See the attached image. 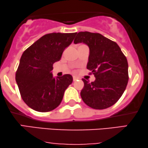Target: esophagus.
<instances>
[{
  "mask_svg": "<svg viewBox=\"0 0 148 148\" xmlns=\"http://www.w3.org/2000/svg\"><path fill=\"white\" fill-rule=\"evenodd\" d=\"M73 81L74 82H75L76 81V80L77 79H78V77H76V76H73Z\"/></svg>",
  "mask_w": 148,
  "mask_h": 148,
  "instance_id": "34e87169",
  "label": "esophagus"
}]
</instances>
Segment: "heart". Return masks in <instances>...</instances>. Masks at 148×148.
Returning a JSON list of instances; mask_svg holds the SVG:
<instances>
[{
	"label": "heart",
	"instance_id": "b5f03b06",
	"mask_svg": "<svg viewBox=\"0 0 148 148\" xmlns=\"http://www.w3.org/2000/svg\"><path fill=\"white\" fill-rule=\"evenodd\" d=\"M81 45H79V46H81Z\"/></svg>",
	"mask_w": 148,
	"mask_h": 148
}]
</instances>
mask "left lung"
<instances>
[{"instance_id": "1", "label": "left lung", "mask_w": 148, "mask_h": 148, "mask_svg": "<svg viewBox=\"0 0 148 148\" xmlns=\"http://www.w3.org/2000/svg\"><path fill=\"white\" fill-rule=\"evenodd\" d=\"M74 43H84L89 47L87 69L96 77L93 82L82 79L84 86L80 95L83 101L95 109L114 105L123 95L128 84L126 56L116 42L99 33L79 32Z\"/></svg>"}]
</instances>
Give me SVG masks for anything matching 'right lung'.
<instances>
[{
    "mask_svg": "<svg viewBox=\"0 0 148 148\" xmlns=\"http://www.w3.org/2000/svg\"><path fill=\"white\" fill-rule=\"evenodd\" d=\"M76 34H45L22 53L15 80L23 101L36 112H48L56 108L65 90L72 84L71 75L56 79L51 71L53 63L60 60L63 51L72 43Z\"/></svg>",
    "mask_w": 148,
    "mask_h": 148,
    "instance_id": "right-lung-1",
    "label": "right lung"
}]
</instances>
